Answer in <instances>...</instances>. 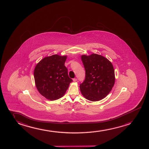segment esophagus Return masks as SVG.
I'll return each instance as SVG.
<instances>
[{
    "mask_svg": "<svg viewBox=\"0 0 149 149\" xmlns=\"http://www.w3.org/2000/svg\"><path fill=\"white\" fill-rule=\"evenodd\" d=\"M77 81V78H74V79H73V82H76Z\"/></svg>",
    "mask_w": 149,
    "mask_h": 149,
    "instance_id": "obj_1",
    "label": "esophagus"
}]
</instances>
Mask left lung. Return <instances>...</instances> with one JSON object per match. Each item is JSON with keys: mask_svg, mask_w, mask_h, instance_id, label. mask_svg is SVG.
<instances>
[{"mask_svg": "<svg viewBox=\"0 0 149 149\" xmlns=\"http://www.w3.org/2000/svg\"><path fill=\"white\" fill-rule=\"evenodd\" d=\"M85 79L80 84L82 94L91 101H98L106 97L115 82L113 65L105 57L97 54L83 55Z\"/></svg>", "mask_w": 149, "mask_h": 149, "instance_id": "obj_1", "label": "left lung"}]
</instances>
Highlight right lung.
I'll list each match as a JSON object with an SVG mask.
<instances>
[{"label": "right lung", "instance_id": "add662e5", "mask_svg": "<svg viewBox=\"0 0 149 149\" xmlns=\"http://www.w3.org/2000/svg\"><path fill=\"white\" fill-rule=\"evenodd\" d=\"M66 56L54 55L44 58L36 66L34 79L40 94L50 101L63 97L72 80L65 67Z\"/></svg>", "mask_w": 149, "mask_h": 149}]
</instances>
